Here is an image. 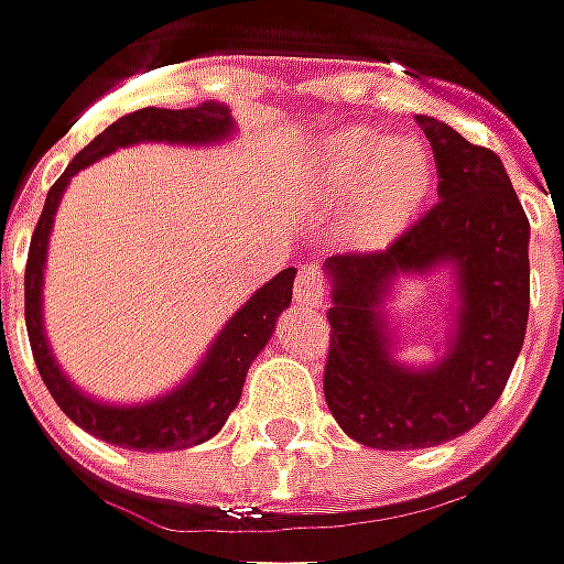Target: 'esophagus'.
I'll return each mask as SVG.
<instances>
[{"label":"esophagus","instance_id":"obj_1","mask_svg":"<svg viewBox=\"0 0 564 564\" xmlns=\"http://www.w3.org/2000/svg\"><path fill=\"white\" fill-rule=\"evenodd\" d=\"M293 296H296L300 306H322V300H325V278H322V268H318V264H303V268H300V278H296Z\"/></svg>","mask_w":564,"mask_h":564}]
</instances>
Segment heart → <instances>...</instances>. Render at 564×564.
I'll return each instance as SVG.
<instances>
[{"mask_svg":"<svg viewBox=\"0 0 564 564\" xmlns=\"http://www.w3.org/2000/svg\"><path fill=\"white\" fill-rule=\"evenodd\" d=\"M429 185L432 158L416 135L340 129L325 138L312 166L315 198L347 202L340 234L356 249L388 246L420 210Z\"/></svg>","mask_w":564,"mask_h":564,"instance_id":"obj_1","label":"heart"}]
</instances>
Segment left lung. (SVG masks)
<instances>
[{"label": "left lung", "mask_w": 564, "mask_h": 564, "mask_svg": "<svg viewBox=\"0 0 564 564\" xmlns=\"http://www.w3.org/2000/svg\"><path fill=\"white\" fill-rule=\"evenodd\" d=\"M426 132L438 205L372 256H330V350L325 401L340 429L379 452L432 448L477 426L496 406L524 347L530 312V224L499 154L452 126L416 116ZM453 274L440 359L404 367L387 300L401 276Z\"/></svg>", "instance_id": "8db88e82"}]
</instances>
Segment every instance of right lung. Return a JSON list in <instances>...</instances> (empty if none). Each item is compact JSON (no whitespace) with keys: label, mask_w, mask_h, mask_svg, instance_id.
<instances>
[{"label":"right lung","mask_w":564,"mask_h":564,"mask_svg":"<svg viewBox=\"0 0 564 564\" xmlns=\"http://www.w3.org/2000/svg\"><path fill=\"white\" fill-rule=\"evenodd\" d=\"M234 132V112L217 100L192 107V110L148 107V110L129 112V116L116 119L107 132L94 138L82 154H75V160L65 166V173L46 195L37 230L31 239L28 268H24V322H28L31 350H34L40 379L53 394V401L59 404L62 413L75 426H82L110 445L135 448V452H176V448L202 445L210 435H217L239 404L252 359L264 350L281 312L293 300L296 268H286L264 286H258L256 293L242 303V308H236L234 318L220 328V334L210 340L208 354L202 356L195 372L185 376L173 391L158 394L151 401H141V404H107V401L85 394L62 372L56 356L50 350L46 328H43V271H46V249H50V234H53L62 192L68 188L75 173H82L85 166L97 163L119 148L141 144V141L208 148V144L227 141Z\"/></svg>","instance_id":"1"}]
</instances>
